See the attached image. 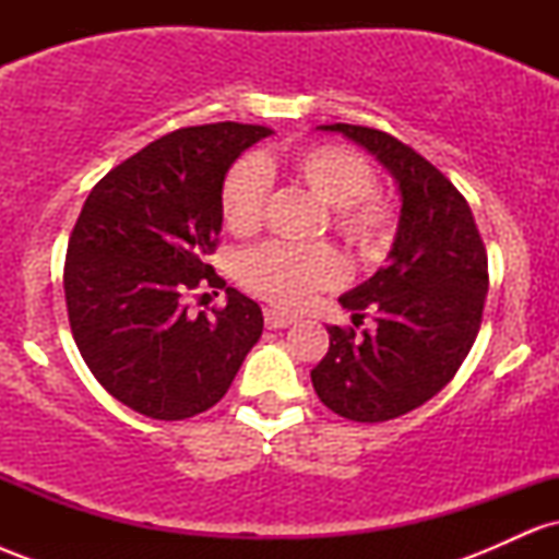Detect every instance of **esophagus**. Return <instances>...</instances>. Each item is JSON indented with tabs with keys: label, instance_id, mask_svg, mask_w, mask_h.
<instances>
[{
	"label": "esophagus",
	"instance_id": "esophagus-1",
	"mask_svg": "<svg viewBox=\"0 0 559 559\" xmlns=\"http://www.w3.org/2000/svg\"><path fill=\"white\" fill-rule=\"evenodd\" d=\"M292 323H294L292 316H284V312H275V310H265L267 329H286V325H292Z\"/></svg>",
	"mask_w": 559,
	"mask_h": 559
}]
</instances>
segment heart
I'll return each mask as SVG.
<instances>
[{
	"label": "heart",
	"mask_w": 559,
	"mask_h": 559,
	"mask_svg": "<svg viewBox=\"0 0 559 559\" xmlns=\"http://www.w3.org/2000/svg\"><path fill=\"white\" fill-rule=\"evenodd\" d=\"M286 173L329 207V226L362 262H378L394 241L396 213L381 191L376 170L360 152L342 144H310L275 159H239L221 183V217L234 236L258 234L265 221L271 176ZM239 284L278 307H299L307 297L342 278V260L329 243L288 247L265 243L239 260Z\"/></svg>",
	"instance_id": "heart-1"
}]
</instances>
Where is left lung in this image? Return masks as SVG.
Listing matches in <instances>:
<instances>
[{"mask_svg":"<svg viewBox=\"0 0 559 559\" xmlns=\"http://www.w3.org/2000/svg\"><path fill=\"white\" fill-rule=\"evenodd\" d=\"M389 168L402 215L389 265L344 297L355 325H331L329 352L312 368L320 402L357 423H383L420 407L452 381L476 342L489 292V260L457 186L413 146L376 128L333 123Z\"/></svg>","mask_w":559,"mask_h":559,"instance_id":"8db88e82","label":"left lung"}]
</instances>
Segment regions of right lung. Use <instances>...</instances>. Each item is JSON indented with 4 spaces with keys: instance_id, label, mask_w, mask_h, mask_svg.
<instances>
[{
    "instance_id": "1",
    "label": "right lung",
    "mask_w": 559,
    "mask_h": 559,
    "mask_svg": "<svg viewBox=\"0 0 559 559\" xmlns=\"http://www.w3.org/2000/svg\"><path fill=\"white\" fill-rule=\"evenodd\" d=\"M265 126L178 128L94 186L68 241L66 305L83 362L118 402L155 420H186L226 396L262 333L258 301L227 288L226 308L188 316L221 234V183Z\"/></svg>"
}]
</instances>
